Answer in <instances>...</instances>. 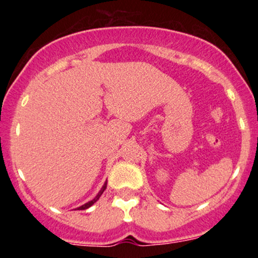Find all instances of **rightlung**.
Masks as SVG:
<instances>
[{
	"mask_svg": "<svg viewBox=\"0 0 258 258\" xmlns=\"http://www.w3.org/2000/svg\"><path fill=\"white\" fill-rule=\"evenodd\" d=\"M105 189H106V182L104 183V185H103V186H102V189H100V190H99V193L96 195V198H94V199H93V200L88 201V203H86V204H85V205H82V206H80V207H78V210H86V209H88V207H91L92 205H93V204H94V203H96V201H97V200H98V199H99V198H100V195H102V194H103V191H104V190H105Z\"/></svg>",
	"mask_w": 258,
	"mask_h": 258,
	"instance_id": "1",
	"label": "right lung"
}]
</instances>
